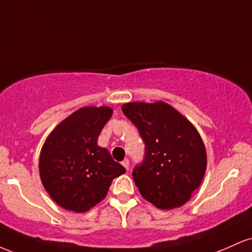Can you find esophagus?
<instances>
[{
    "label": "esophagus",
    "instance_id": "obj_1",
    "mask_svg": "<svg viewBox=\"0 0 252 252\" xmlns=\"http://www.w3.org/2000/svg\"><path fill=\"white\" fill-rule=\"evenodd\" d=\"M122 166L126 168V170H129V160L128 158H124V160L122 161Z\"/></svg>",
    "mask_w": 252,
    "mask_h": 252
}]
</instances>
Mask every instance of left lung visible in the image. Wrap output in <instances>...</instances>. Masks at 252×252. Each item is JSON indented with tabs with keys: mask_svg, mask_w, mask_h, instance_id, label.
Masks as SVG:
<instances>
[{
	"mask_svg": "<svg viewBox=\"0 0 252 252\" xmlns=\"http://www.w3.org/2000/svg\"><path fill=\"white\" fill-rule=\"evenodd\" d=\"M122 111L146 144L143 162L132 179L146 200L161 210L182 206L200 186L206 149L195 126L169 104L132 102Z\"/></svg>",
	"mask_w": 252,
	"mask_h": 252,
	"instance_id": "left-lung-1",
	"label": "left lung"
}]
</instances>
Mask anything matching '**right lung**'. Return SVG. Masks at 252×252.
<instances>
[{"mask_svg":"<svg viewBox=\"0 0 252 252\" xmlns=\"http://www.w3.org/2000/svg\"><path fill=\"white\" fill-rule=\"evenodd\" d=\"M112 116L109 106H85L60 122L40 153L39 172L50 196L63 209L84 213L105 198L126 168L97 144Z\"/></svg>","mask_w":252,"mask_h":252,"instance_id":"1","label":"right lung"}]
</instances>
